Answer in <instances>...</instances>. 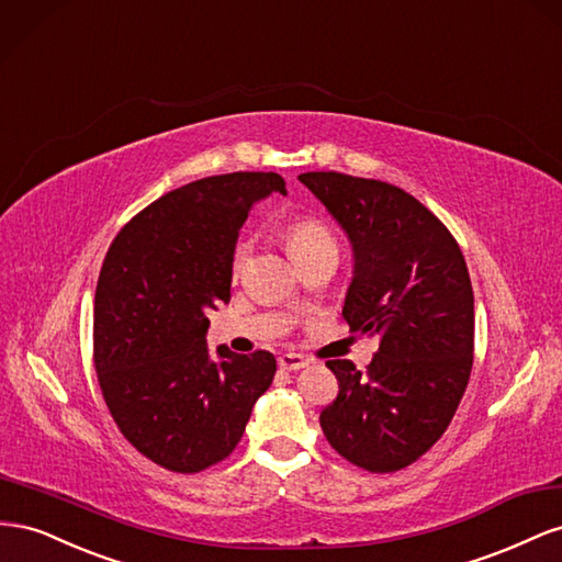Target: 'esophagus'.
<instances>
[{"label": "esophagus", "mask_w": 562, "mask_h": 562, "mask_svg": "<svg viewBox=\"0 0 562 562\" xmlns=\"http://www.w3.org/2000/svg\"><path fill=\"white\" fill-rule=\"evenodd\" d=\"M308 364V360L303 356H296V352H284V356L278 358V367L284 372H299Z\"/></svg>", "instance_id": "1"}]
</instances>
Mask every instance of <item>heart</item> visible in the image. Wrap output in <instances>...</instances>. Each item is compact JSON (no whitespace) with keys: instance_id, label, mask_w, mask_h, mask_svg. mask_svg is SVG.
Returning <instances> with one entry per match:
<instances>
[{"instance_id":"1","label":"heart","mask_w":562,"mask_h":562,"mask_svg":"<svg viewBox=\"0 0 562 562\" xmlns=\"http://www.w3.org/2000/svg\"><path fill=\"white\" fill-rule=\"evenodd\" d=\"M286 245H290V251L294 256V261L303 259V256L323 251V249H336L331 233L323 226V223L315 218H296L290 223L286 228ZM251 245L247 239H239L233 249V259H231V268L233 272H239L247 263Z\"/></svg>"}]
</instances>
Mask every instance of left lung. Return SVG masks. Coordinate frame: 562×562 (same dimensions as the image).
<instances>
[{
  "mask_svg": "<svg viewBox=\"0 0 562 562\" xmlns=\"http://www.w3.org/2000/svg\"><path fill=\"white\" fill-rule=\"evenodd\" d=\"M299 181L348 237L346 323L379 339L367 374L348 360L327 362L339 395L319 426L356 467L400 471L438 442L469 386L475 313L467 261L450 231L403 188L336 171Z\"/></svg>",
  "mask_w": 562,
  "mask_h": 562,
  "instance_id": "8db88e82",
  "label": "left lung"
}]
</instances>
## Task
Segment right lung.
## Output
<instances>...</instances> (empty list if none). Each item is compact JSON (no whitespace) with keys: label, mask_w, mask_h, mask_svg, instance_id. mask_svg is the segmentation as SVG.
<instances>
[{"label":"right lung","mask_w":562,"mask_h":562,"mask_svg":"<svg viewBox=\"0 0 562 562\" xmlns=\"http://www.w3.org/2000/svg\"><path fill=\"white\" fill-rule=\"evenodd\" d=\"M280 173L235 171L176 188L112 239L93 299V360L105 405L136 450L176 473L226 459L276 376L268 350L206 346L231 301L233 249Z\"/></svg>","instance_id":"1"}]
</instances>
